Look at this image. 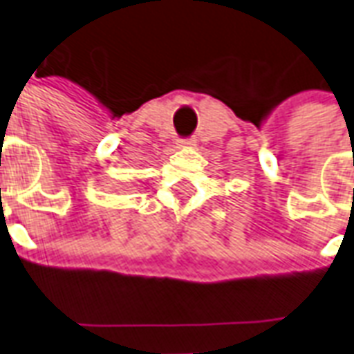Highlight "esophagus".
<instances>
[{"mask_svg": "<svg viewBox=\"0 0 354 354\" xmlns=\"http://www.w3.org/2000/svg\"><path fill=\"white\" fill-rule=\"evenodd\" d=\"M194 145H196V140H194V139L180 140V147H194Z\"/></svg>", "mask_w": 354, "mask_h": 354, "instance_id": "esophagus-1", "label": "esophagus"}]
</instances>
